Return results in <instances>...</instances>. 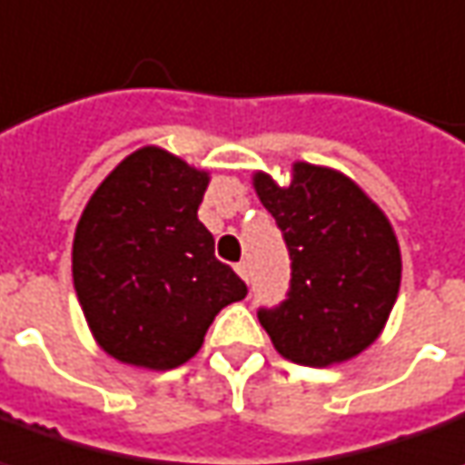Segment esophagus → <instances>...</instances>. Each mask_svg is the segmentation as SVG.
Returning a JSON list of instances; mask_svg holds the SVG:
<instances>
[{"label": "esophagus", "mask_w": 465, "mask_h": 465, "mask_svg": "<svg viewBox=\"0 0 465 465\" xmlns=\"http://www.w3.org/2000/svg\"><path fill=\"white\" fill-rule=\"evenodd\" d=\"M233 270H236V274H239V277H242L244 282H249V264H246V262H239V264H236Z\"/></svg>", "instance_id": "esophagus-1"}]
</instances>
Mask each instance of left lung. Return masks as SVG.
<instances>
[{
  "instance_id": "8db88e82",
  "label": "left lung",
  "mask_w": 465,
  "mask_h": 465,
  "mask_svg": "<svg viewBox=\"0 0 465 465\" xmlns=\"http://www.w3.org/2000/svg\"><path fill=\"white\" fill-rule=\"evenodd\" d=\"M254 191L285 236L290 292L262 308L274 349L302 366L349 361L369 349L400 292L402 257L384 211L339 170L295 163L290 185L254 173Z\"/></svg>"
}]
</instances>
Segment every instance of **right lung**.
Here are the masks:
<instances>
[{
  "label": "right lung",
  "instance_id": "1",
  "mask_svg": "<svg viewBox=\"0 0 465 465\" xmlns=\"http://www.w3.org/2000/svg\"><path fill=\"white\" fill-rule=\"evenodd\" d=\"M208 180L163 147H142L114 167L81 213L75 295L96 343L122 364L153 371L185 364L221 308L246 295L198 221Z\"/></svg>",
  "mask_w": 465,
  "mask_h": 465
}]
</instances>
